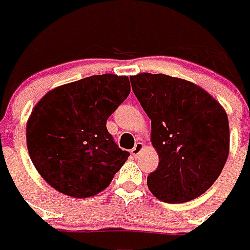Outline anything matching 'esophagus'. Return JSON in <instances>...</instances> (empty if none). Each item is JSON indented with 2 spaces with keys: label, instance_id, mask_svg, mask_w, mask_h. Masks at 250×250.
I'll use <instances>...</instances> for the list:
<instances>
[{
  "label": "esophagus",
  "instance_id": "esophagus-1",
  "mask_svg": "<svg viewBox=\"0 0 250 250\" xmlns=\"http://www.w3.org/2000/svg\"><path fill=\"white\" fill-rule=\"evenodd\" d=\"M143 149H144V144H143V143H136V145H135L132 150H131V154H132L133 157H137L141 152H143Z\"/></svg>",
  "mask_w": 250,
  "mask_h": 250
}]
</instances>
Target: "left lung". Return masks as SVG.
Segmentation results:
<instances>
[{"instance_id": "1", "label": "left lung", "mask_w": 250, "mask_h": 250, "mask_svg": "<svg viewBox=\"0 0 250 250\" xmlns=\"http://www.w3.org/2000/svg\"><path fill=\"white\" fill-rule=\"evenodd\" d=\"M129 79L152 121L150 141L160 158L148 176L149 190L168 204L205 193L229 158V125L223 106L188 80L149 72Z\"/></svg>"}]
</instances>
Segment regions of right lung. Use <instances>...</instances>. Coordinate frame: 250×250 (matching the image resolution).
<instances>
[{"instance_id":"obj_1","label":"right lung","mask_w":250,"mask_h":250,"mask_svg":"<svg viewBox=\"0 0 250 250\" xmlns=\"http://www.w3.org/2000/svg\"><path fill=\"white\" fill-rule=\"evenodd\" d=\"M131 92L128 76L93 75L49 90L27 121V148L49 186L86 198L109 187L129 153L122 150L106 121Z\"/></svg>"}]
</instances>
